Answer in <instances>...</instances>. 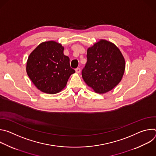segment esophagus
Instances as JSON below:
<instances>
[{"instance_id":"esophagus-1","label":"esophagus","mask_w":156,"mask_h":156,"mask_svg":"<svg viewBox=\"0 0 156 156\" xmlns=\"http://www.w3.org/2000/svg\"><path fill=\"white\" fill-rule=\"evenodd\" d=\"M75 72L76 73H80V72H81V69L80 68H77L75 69Z\"/></svg>"}]
</instances>
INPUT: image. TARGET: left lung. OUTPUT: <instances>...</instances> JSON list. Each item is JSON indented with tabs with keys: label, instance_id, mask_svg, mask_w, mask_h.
Segmentation results:
<instances>
[{
	"label": "left lung",
	"instance_id": "obj_1",
	"mask_svg": "<svg viewBox=\"0 0 156 156\" xmlns=\"http://www.w3.org/2000/svg\"><path fill=\"white\" fill-rule=\"evenodd\" d=\"M125 70V60L120 49L114 43L100 39L87 50L82 77L94 91L104 94L121 81Z\"/></svg>",
	"mask_w": 156,
	"mask_h": 156
}]
</instances>
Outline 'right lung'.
<instances>
[{
	"label": "right lung",
	"mask_w": 156,
	"mask_h": 156,
	"mask_svg": "<svg viewBox=\"0 0 156 156\" xmlns=\"http://www.w3.org/2000/svg\"><path fill=\"white\" fill-rule=\"evenodd\" d=\"M64 48L54 41L43 42L32 51L27 62V73L41 91L54 94L65 87L75 71L70 58L63 54Z\"/></svg>",
	"instance_id": "obj_1"
}]
</instances>
